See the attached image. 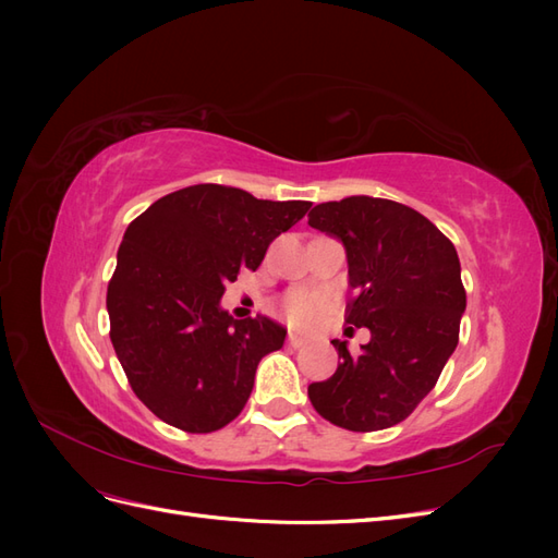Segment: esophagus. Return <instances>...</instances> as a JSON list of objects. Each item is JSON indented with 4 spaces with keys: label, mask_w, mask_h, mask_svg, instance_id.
I'll use <instances>...</instances> for the list:
<instances>
[{
    "label": "esophagus",
    "mask_w": 558,
    "mask_h": 558,
    "mask_svg": "<svg viewBox=\"0 0 558 558\" xmlns=\"http://www.w3.org/2000/svg\"><path fill=\"white\" fill-rule=\"evenodd\" d=\"M305 342H307V337H302L298 332H289V344L291 347H302Z\"/></svg>",
    "instance_id": "34e87169"
}]
</instances>
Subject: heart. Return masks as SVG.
<instances>
[{"label":"heart","mask_w":558,"mask_h":558,"mask_svg":"<svg viewBox=\"0 0 558 558\" xmlns=\"http://www.w3.org/2000/svg\"><path fill=\"white\" fill-rule=\"evenodd\" d=\"M283 312L293 326L310 328L318 324V318L326 312V298L314 291H293L283 302Z\"/></svg>","instance_id":"heart-1"}]
</instances>
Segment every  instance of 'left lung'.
Masks as SVG:
<instances>
[{
  "instance_id": "obj_1",
  "label": "left lung",
  "mask_w": 558,
  "mask_h": 558,
  "mask_svg": "<svg viewBox=\"0 0 558 558\" xmlns=\"http://www.w3.org/2000/svg\"><path fill=\"white\" fill-rule=\"evenodd\" d=\"M310 226L342 242L353 291L347 324L369 330L361 353L332 340L342 361L330 379L310 384V400L340 428H391L433 391L459 344V253L424 214L393 199L324 202Z\"/></svg>"
}]
</instances>
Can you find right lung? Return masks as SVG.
<instances>
[{"label":"right lung","instance_id":"obj_1","mask_svg":"<svg viewBox=\"0 0 558 558\" xmlns=\"http://www.w3.org/2000/svg\"><path fill=\"white\" fill-rule=\"evenodd\" d=\"M312 202L258 199L197 183L154 202L128 226L107 291L111 344L132 391L185 433L228 426L263 356L283 347L272 318H232L221 298L242 267L258 269Z\"/></svg>","mask_w":558,"mask_h":558}]
</instances>
